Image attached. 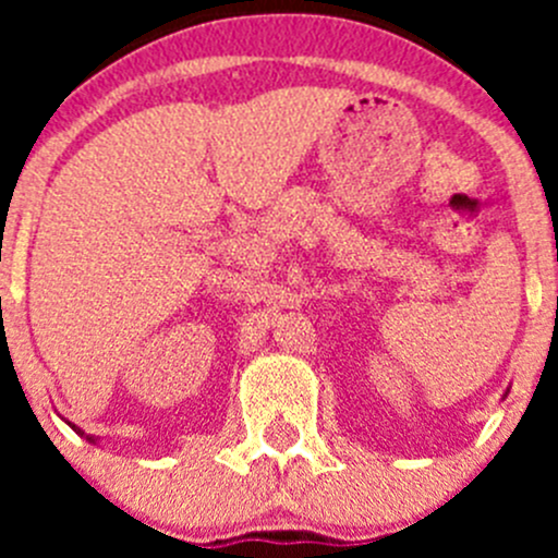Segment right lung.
Segmentation results:
<instances>
[{
	"label": "right lung",
	"mask_w": 558,
	"mask_h": 558,
	"mask_svg": "<svg viewBox=\"0 0 558 558\" xmlns=\"http://www.w3.org/2000/svg\"><path fill=\"white\" fill-rule=\"evenodd\" d=\"M72 429H75V426H72ZM77 432H81V429H77ZM88 440H92V437H88Z\"/></svg>",
	"instance_id": "right-lung-1"
}]
</instances>
